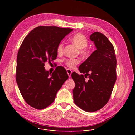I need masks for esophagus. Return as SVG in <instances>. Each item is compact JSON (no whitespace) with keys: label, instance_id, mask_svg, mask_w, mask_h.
Wrapping results in <instances>:
<instances>
[{"label":"esophagus","instance_id":"34e87169","mask_svg":"<svg viewBox=\"0 0 135 135\" xmlns=\"http://www.w3.org/2000/svg\"><path fill=\"white\" fill-rule=\"evenodd\" d=\"M66 71H67V73H68V75H69V77L70 78V77L71 76V75L72 71H71V70H70V69H67Z\"/></svg>","mask_w":135,"mask_h":135}]
</instances>
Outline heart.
<instances>
[{"label": "heart", "mask_w": 135, "mask_h": 135, "mask_svg": "<svg viewBox=\"0 0 135 135\" xmlns=\"http://www.w3.org/2000/svg\"><path fill=\"white\" fill-rule=\"evenodd\" d=\"M71 42L74 43L75 46L79 48L80 54L83 56H86L89 54V50L87 46L88 43V40L85 36L81 33H77L73 35L71 38ZM64 46L63 42H61L59 44L57 47V52L59 54H61L64 51ZM63 62L66 66L70 68L74 69L76 65L79 64L80 60L78 59H64Z\"/></svg>", "instance_id": "heart-1"}]
</instances>
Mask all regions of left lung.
I'll return each instance as SVG.
<instances>
[{
  "label": "left lung",
  "mask_w": 135,
  "mask_h": 135,
  "mask_svg": "<svg viewBox=\"0 0 135 135\" xmlns=\"http://www.w3.org/2000/svg\"><path fill=\"white\" fill-rule=\"evenodd\" d=\"M90 39L97 49L79 67L85 76L75 72L71 74L75 83L73 90L74 103L87 112L97 111L107 104L117 79V59L113 44L99 32H93ZM87 76L89 80H85Z\"/></svg>",
  "instance_id": "8db88e82"
}]
</instances>
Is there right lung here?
<instances>
[{
	"label": "right lung",
	"mask_w": 135,
	"mask_h": 135,
	"mask_svg": "<svg viewBox=\"0 0 135 135\" xmlns=\"http://www.w3.org/2000/svg\"><path fill=\"white\" fill-rule=\"evenodd\" d=\"M70 28L40 26L31 30L20 46L17 57L16 78L24 100L41 110L54 103L57 91L69 78L62 66L51 74L45 63L56 59L57 47Z\"/></svg>",
	"instance_id": "add662e5"
}]
</instances>
